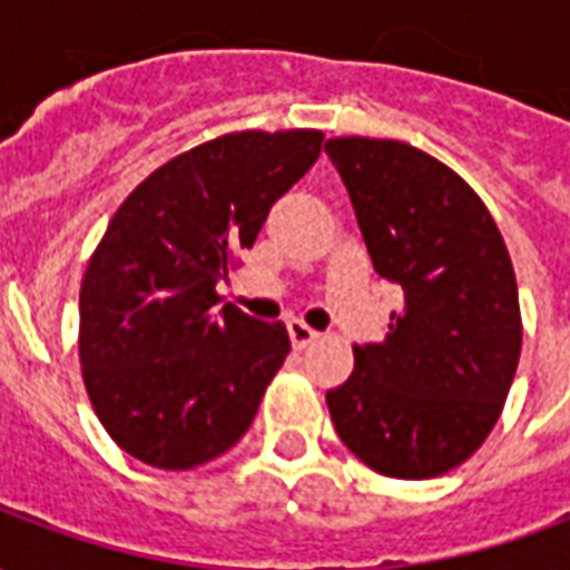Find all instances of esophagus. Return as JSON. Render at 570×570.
I'll use <instances>...</instances> for the list:
<instances>
[{
  "label": "esophagus",
  "instance_id": "1",
  "mask_svg": "<svg viewBox=\"0 0 570 570\" xmlns=\"http://www.w3.org/2000/svg\"><path fill=\"white\" fill-rule=\"evenodd\" d=\"M286 333H289V342H293V347H308L314 338H317V330H311L308 323L298 321V317H293V321H286Z\"/></svg>",
  "mask_w": 570,
  "mask_h": 570
}]
</instances>
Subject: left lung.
<instances>
[{"label":"left lung","instance_id":"8db88e82","mask_svg":"<svg viewBox=\"0 0 570 570\" xmlns=\"http://www.w3.org/2000/svg\"><path fill=\"white\" fill-rule=\"evenodd\" d=\"M326 155L375 272L403 286L391 333L354 345V372L326 406L366 466L440 476L485 442L510 394L522 351L513 262L489 207L428 151L338 137Z\"/></svg>","mask_w":570,"mask_h":570}]
</instances>
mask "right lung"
<instances>
[{"label": "right lung", "mask_w": 570, "mask_h": 570, "mask_svg": "<svg viewBox=\"0 0 570 570\" xmlns=\"http://www.w3.org/2000/svg\"><path fill=\"white\" fill-rule=\"evenodd\" d=\"M321 142V130L200 142L146 176L94 249L79 293L81 375L106 433L142 464H207L256 419L289 335L219 308L216 284Z\"/></svg>", "instance_id": "obj_1"}]
</instances>
